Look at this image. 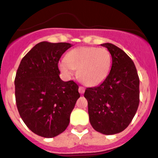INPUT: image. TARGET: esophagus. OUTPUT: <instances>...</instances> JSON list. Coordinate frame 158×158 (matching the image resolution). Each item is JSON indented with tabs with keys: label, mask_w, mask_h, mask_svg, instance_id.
I'll use <instances>...</instances> for the list:
<instances>
[{
	"label": "esophagus",
	"mask_w": 158,
	"mask_h": 158,
	"mask_svg": "<svg viewBox=\"0 0 158 158\" xmlns=\"http://www.w3.org/2000/svg\"><path fill=\"white\" fill-rule=\"evenodd\" d=\"M78 91H79V93H80V94H84V92H85V88L82 86H79Z\"/></svg>",
	"instance_id": "esophagus-1"
}]
</instances>
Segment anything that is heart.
I'll use <instances>...</instances> for the list:
<instances>
[{"label":"heart","instance_id":"b5f03b06","mask_svg":"<svg viewBox=\"0 0 158 158\" xmlns=\"http://www.w3.org/2000/svg\"><path fill=\"white\" fill-rule=\"evenodd\" d=\"M112 58L108 50L93 46H81L70 50L66 59L59 62L60 71L71 77L77 69L78 79L87 86H96L103 82L110 70Z\"/></svg>","mask_w":158,"mask_h":158}]
</instances>
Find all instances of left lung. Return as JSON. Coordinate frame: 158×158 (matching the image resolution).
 <instances>
[{"label":"left lung","instance_id":"left-lung-1","mask_svg":"<svg viewBox=\"0 0 158 158\" xmlns=\"http://www.w3.org/2000/svg\"><path fill=\"white\" fill-rule=\"evenodd\" d=\"M112 56V68L100 85L86 88L88 113L92 127L110 135L124 131L138 109L139 79L132 59L111 43L101 44Z\"/></svg>","mask_w":158,"mask_h":158}]
</instances>
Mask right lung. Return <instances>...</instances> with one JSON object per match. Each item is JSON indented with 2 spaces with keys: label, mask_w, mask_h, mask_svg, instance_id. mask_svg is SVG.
<instances>
[{
  "label": "right lung",
  "mask_w": 158,
  "mask_h": 158,
  "mask_svg": "<svg viewBox=\"0 0 158 158\" xmlns=\"http://www.w3.org/2000/svg\"><path fill=\"white\" fill-rule=\"evenodd\" d=\"M70 43L36 44L20 62L15 77V99L18 111L33 133L53 138L64 132L80 97L73 81L59 77V59Z\"/></svg>",
  "instance_id": "right-lung-1"
}]
</instances>
